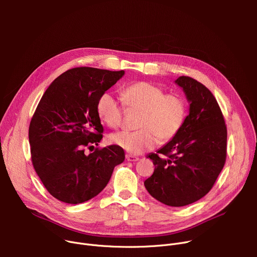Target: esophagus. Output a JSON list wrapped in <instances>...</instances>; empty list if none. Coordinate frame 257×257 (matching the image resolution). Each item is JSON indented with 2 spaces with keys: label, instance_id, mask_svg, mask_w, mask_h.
<instances>
[{
  "label": "esophagus",
  "instance_id": "obj_1",
  "mask_svg": "<svg viewBox=\"0 0 257 257\" xmlns=\"http://www.w3.org/2000/svg\"><path fill=\"white\" fill-rule=\"evenodd\" d=\"M126 159H127L128 161H132V163H134V161H138L140 158L137 157V156H134V155L127 154V155H126Z\"/></svg>",
  "mask_w": 257,
  "mask_h": 257
}]
</instances>
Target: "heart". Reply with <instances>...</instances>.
<instances>
[{
    "label": "heart",
    "instance_id": "heart-1",
    "mask_svg": "<svg viewBox=\"0 0 257 257\" xmlns=\"http://www.w3.org/2000/svg\"><path fill=\"white\" fill-rule=\"evenodd\" d=\"M121 100L129 109L141 111L138 131H119L111 134L109 142L130 154L150 151L157 141L167 143L176 137L186 116L184 100L176 93L165 94L164 89L146 81L132 83L120 91ZM100 119L110 128L121 123L123 106L110 92H105L97 103Z\"/></svg>",
    "mask_w": 257,
    "mask_h": 257
}]
</instances>
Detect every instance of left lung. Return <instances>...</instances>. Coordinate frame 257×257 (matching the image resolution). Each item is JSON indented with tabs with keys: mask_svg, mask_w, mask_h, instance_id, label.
I'll use <instances>...</instances> for the list:
<instances>
[{
	"mask_svg": "<svg viewBox=\"0 0 257 257\" xmlns=\"http://www.w3.org/2000/svg\"><path fill=\"white\" fill-rule=\"evenodd\" d=\"M190 103L188 115L176 137L147 155L155 166L144 184L149 194L173 207L203 198L213 186L226 160L227 129L219 104L197 80H175Z\"/></svg>",
	"mask_w": 257,
	"mask_h": 257,
	"instance_id": "obj_1",
	"label": "left lung"
}]
</instances>
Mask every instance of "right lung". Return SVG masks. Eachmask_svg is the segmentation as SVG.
Returning <instances> with one entry per match:
<instances>
[{
  "label": "right lung",
  "mask_w": 257,
  "mask_h": 257,
  "mask_svg": "<svg viewBox=\"0 0 257 257\" xmlns=\"http://www.w3.org/2000/svg\"><path fill=\"white\" fill-rule=\"evenodd\" d=\"M124 74L75 67L54 80L38 103L29 127L32 164L47 191L64 203L99 195L125 160L115 145L84 153L103 138L98 100Z\"/></svg>",
  "instance_id": "add662e5"
}]
</instances>
